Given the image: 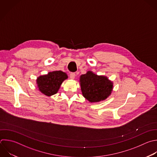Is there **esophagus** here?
Instances as JSON below:
<instances>
[{
	"label": "esophagus",
	"instance_id": "obj_1",
	"mask_svg": "<svg viewBox=\"0 0 157 157\" xmlns=\"http://www.w3.org/2000/svg\"><path fill=\"white\" fill-rule=\"evenodd\" d=\"M69 76H70V78H71V80H74V79L75 78V74L72 72V73L70 74V75H69Z\"/></svg>",
	"mask_w": 157,
	"mask_h": 157
}]
</instances>
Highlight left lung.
I'll use <instances>...</instances> for the list:
<instances>
[{"mask_svg":"<svg viewBox=\"0 0 157 157\" xmlns=\"http://www.w3.org/2000/svg\"><path fill=\"white\" fill-rule=\"evenodd\" d=\"M79 82L83 96L91 103L105 100L113 88V82L107 76L98 75L91 71L81 75Z\"/></svg>","mask_w":157,"mask_h":157,"instance_id":"obj_1","label":"left lung"}]
</instances>
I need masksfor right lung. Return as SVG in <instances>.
<instances>
[{
	"label": "right lung",
	"mask_w": 157,
	"mask_h": 157,
	"mask_svg": "<svg viewBox=\"0 0 157 157\" xmlns=\"http://www.w3.org/2000/svg\"><path fill=\"white\" fill-rule=\"evenodd\" d=\"M67 78L68 76L66 72L55 71L38 77L36 84L42 94L50 97L58 92L63 82Z\"/></svg>",
	"instance_id": "obj_1"
}]
</instances>
